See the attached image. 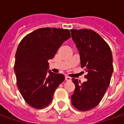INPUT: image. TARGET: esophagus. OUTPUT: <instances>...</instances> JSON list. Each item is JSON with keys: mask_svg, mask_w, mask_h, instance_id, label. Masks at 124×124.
<instances>
[{"mask_svg": "<svg viewBox=\"0 0 124 124\" xmlns=\"http://www.w3.org/2000/svg\"><path fill=\"white\" fill-rule=\"evenodd\" d=\"M65 79H66V81L71 80V78H70V77H69L68 76H65Z\"/></svg>", "mask_w": 124, "mask_h": 124, "instance_id": "obj_1", "label": "esophagus"}]
</instances>
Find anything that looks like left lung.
Segmentation results:
<instances>
[{
	"label": "left lung",
	"instance_id": "left-lung-1",
	"mask_svg": "<svg viewBox=\"0 0 124 124\" xmlns=\"http://www.w3.org/2000/svg\"><path fill=\"white\" fill-rule=\"evenodd\" d=\"M78 49L82 68H85L86 82L72 78L75 90L72 104L80 111L97 106L109 86L114 71L111 49L98 34L88 29L70 30Z\"/></svg>",
	"mask_w": 124,
	"mask_h": 124
}]
</instances>
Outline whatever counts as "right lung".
<instances>
[{
	"instance_id": "obj_1",
	"label": "right lung",
	"mask_w": 124,
	"mask_h": 124,
	"mask_svg": "<svg viewBox=\"0 0 124 124\" xmlns=\"http://www.w3.org/2000/svg\"><path fill=\"white\" fill-rule=\"evenodd\" d=\"M70 38L67 29L39 28L26 36L19 44L15 72L18 88L31 106L42 109L48 106L56 89L64 80V74L49 70L48 60L53 59L60 46Z\"/></svg>"
}]
</instances>
